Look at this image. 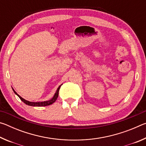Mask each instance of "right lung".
I'll list each match as a JSON object with an SVG mask.
<instances>
[{
	"mask_svg": "<svg viewBox=\"0 0 146 146\" xmlns=\"http://www.w3.org/2000/svg\"><path fill=\"white\" fill-rule=\"evenodd\" d=\"M60 86L61 85L59 86V87L58 88L57 90H56V93L55 94V95L53 96V97L51 98V100H48V101H44V102H29V101H28L26 100L25 99H24L23 98H22L21 96H19L18 94H17L15 91V90L13 89V90L14 91V93L16 94V95L18 96V97L20 98V99H21L22 101L24 103H25L26 104L28 105V106H38V107H40V106H49V105H51L53 103H54L56 101V100L57 99V98L58 97V91H59V90H60Z\"/></svg>",
	"mask_w": 146,
	"mask_h": 146,
	"instance_id": "add662e5",
	"label": "right lung"
}]
</instances>
